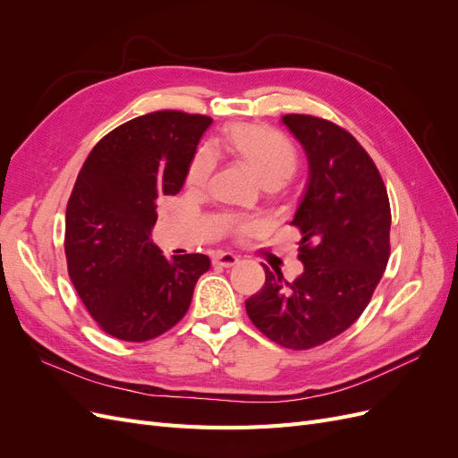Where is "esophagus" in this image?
I'll list each match as a JSON object with an SVG mask.
<instances>
[{
	"label": "esophagus",
	"mask_w": 458,
	"mask_h": 458,
	"mask_svg": "<svg viewBox=\"0 0 458 458\" xmlns=\"http://www.w3.org/2000/svg\"><path fill=\"white\" fill-rule=\"evenodd\" d=\"M214 263H216V266H221V267H233V266H237V263H239V258L231 254V252H217L214 256Z\"/></svg>",
	"instance_id": "34e87169"
}]
</instances>
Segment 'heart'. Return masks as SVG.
Here are the masks:
<instances>
[{"label": "heart", "mask_w": 458, "mask_h": 458, "mask_svg": "<svg viewBox=\"0 0 458 458\" xmlns=\"http://www.w3.org/2000/svg\"><path fill=\"white\" fill-rule=\"evenodd\" d=\"M221 143L241 157L254 174L261 179L263 185H283L288 182L298 165V152L293 141L281 131L267 126H254V123H234L225 130ZM214 172V158L208 150H199L192 157L187 170V183L191 187H204ZM259 229L258 224L237 225V234H252Z\"/></svg>", "instance_id": "obj_1"}]
</instances>
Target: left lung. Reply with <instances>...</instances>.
I'll return each instance as SVG.
<instances>
[{
  "label": "left lung",
  "instance_id": "8db88e82",
  "mask_svg": "<svg viewBox=\"0 0 458 458\" xmlns=\"http://www.w3.org/2000/svg\"><path fill=\"white\" fill-rule=\"evenodd\" d=\"M306 150L310 177L293 225L300 229L303 273L293 283L266 269V284L246 300L259 332L288 350L336 338L365 311L390 259L387 191L367 150L328 120L286 114Z\"/></svg>",
  "mask_w": 458,
  "mask_h": 458
}]
</instances>
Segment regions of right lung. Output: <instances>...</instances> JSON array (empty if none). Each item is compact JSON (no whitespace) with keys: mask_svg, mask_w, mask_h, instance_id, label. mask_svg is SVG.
<instances>
[{"mask_svg":"<svg viewBox=\"0 0 458 458\" xmlns=\"http://www.w3.org/2000/svg\"><path fill=\"white\" fill-rule=\"evenodd\" d=\"M212 118L157 110L122 123L93 147L66 206L71 281L106 335L147 342L187 313L204 254L172 259L150 241L157 204L182 191Z\"/></svg>","mask_w":458,"mask_h":458,"instance_id":"right-lung-1","label":"right lung"}]
</instances>
